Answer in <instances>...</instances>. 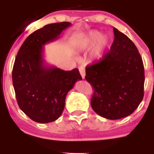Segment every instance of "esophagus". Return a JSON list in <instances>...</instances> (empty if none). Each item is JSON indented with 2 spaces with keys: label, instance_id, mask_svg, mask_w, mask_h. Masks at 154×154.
I'll list each match as a JSON object with an SVG mask.
<instances>
[{
  "label": "esophagus",
  "instance_id": "esophagus-1",
  "mask_svg": "<svg viewBox=\"0 0 154 154\" xmlns=\"http://www.w3.org/2000/svg\"><path fill=\"white\" fill-rule=\"evenodd\" d=\"M79 71H80V74H81L82 78L84 79L85 76H86V71H85L84 66H80V67H79Z\"/></svg>",
  "mask_w": 154,
  "mask_h": 154
}]
</instances>
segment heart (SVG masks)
Segmentation results:
<instances>
[{
    "label": "heart",
    "mask_w": 154,
    "mask_h": 154,
    "mask_svg": "<svg viewBox=\"0 0 154 154\" xmlns=\"http://www.w3.org/2000/svg\"><path fill=\"white\" fill-rule=\"evenodd\" d=\"M100 36H101V34L99 32L91 31V32H88L86 35L79 39V45L83 48H91L94 44H96V42L100 38ZM107 47H108V39L105 37H102L94 48V54H93L94 58L96 60H100V59L103 58Z\"/></svg>",
    "instance_id": "1"
}]
</instances>
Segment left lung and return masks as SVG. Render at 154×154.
<instances>
[{"label":"left lung","mask_w":154,"mask_h":154,"mask_svg":"<svg viewBox=\"0 0 154 154\" xmlns=\"http://www.w3.org/2000/svg\"><path fill=\"white\" fill-rule=\"evenodd\" d=\"M114 42L100 61L86 68L94 88L91 106L97 114L116 120L131 115L144 97V70L134 43L113 28Z\"/></svg>","instance_id":"left-lung-1"}]
</instances>
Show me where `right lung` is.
<instances>
[{
	"mask_svg": "<svg viewBox=\"0 0 154 154\" xmlns=\"http://www.w3.org/2000/svg\"><path fill=\"white\" fill-rule=\"evenodd\" d=\"M70 22L44 26L27 37L15 57L12 83L20 109L32 121L49 123L63 113L68 92L82 80L77 68L64 71L48 66L43 57L44 45L60 38Z\"/></svg>",
	"mask_w": 154,
	"mask_h": 154,
	"instance_id": "obj_1",
	"label": "right lung"
}]
</instances>
